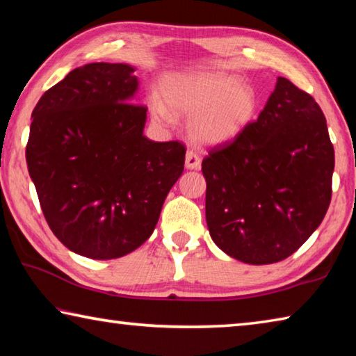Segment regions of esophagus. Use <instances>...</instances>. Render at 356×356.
<instances>
[{
  "mask_svg": "<svg viewBox=\"0 0 356 356\" xmlns=\"http://www.w3.org/2000/svg\"><path fill=\"white\" fill-rule=\"evenodd\" d=\"M185 166L186 170H200L201 168V156L195 150H188L185 155Z\"/></svg>",
  "mask_w": 356,
  "mask_h": 356,
  "instance_id": "1",
  "label": "esophagus"
}]
</instances>
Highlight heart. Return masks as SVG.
I'll use <instances>...</instances> for the list:
<instances>
[{"instance_id":"obj_1","label":"heart","mask_w":356,"mask_h":356,"mask_svg":"<svg viewBox=\"0 0 356 356\" xmlns=\"http://www.w3.org/2000/svg\"><path fill=\"white\" fill-rule=\"evenodd\" d=\"M163 97L152 92L149 113L156 124L170 125L174 113L190 116L188 134L202 146L237 138L256 118V89L226 74H177L163 80Z\"/></svg>"}]
</instances>
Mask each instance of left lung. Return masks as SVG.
<instances>
[{
    "label": "left lung",
    "mask_w": 356,
    "mask_h": 356,
    "mask_svg": "<svg viewBox=\"0 0 356 356\" xmlns=\"http://www.w3.org/2000/svg\"><path fill=\"white\" fill-rule=\"evenodd\" d=\"M333 170L321 106L280 76L257 120L202 160L210 237L240 262L282 261L322 222Z\"/></svg>",
    "instance_id": "8db88e82"
}]
</instances>
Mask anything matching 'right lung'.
Returning <instances> with one entry per match:
<instances>
[{
    "mask_svg": "<svg viewBox=\"0 0 356 356\" xmlns=\"http://www.w3.org/2000/svg\"><path fill=\"white\" fill-rule=\"evenodd\" d=\"M129 64L76 67L31 114L26 163L48 226L65 248L106 261L150 237L182 176L185 146L144 136Z\"/></svg>",
    "mask_w": 356,
    "mask_h": 356,
    "instance_id": "right-lung-1",
    "label": "right lung"
}]
</instances>
